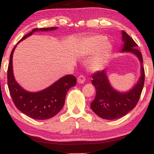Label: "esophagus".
<instances>
[{"instance_id": "1", "label": "esophagus", "mask_w": 154, "mask_h": 154, "mask_svg": "<svg viewBox=\"0 0 154 154\" xmlns=\"http://www.w3.org/2000/svg\"><path fill=\"white\" fill-rule=\"evenodd\" d=\"M85 78L83 75H80V76H79V78H78V79H77L78 83H80V84L84 83V82H85Z\"/></svg>"}]
</instances>
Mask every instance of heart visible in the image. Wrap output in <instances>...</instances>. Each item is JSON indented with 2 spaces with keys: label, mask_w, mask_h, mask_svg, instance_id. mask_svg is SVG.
Segmentation results:
<instances>
[{
  "label": "heart",
  "mask_w": 154,
  "mask_h": 154,
  "mask_svg": "<svg viewBox=\"0 0 154 154\" xmlns=\"http://www.w3.org/2000/svg\"><path fill=\"white\" fill-rule=\"evenodd\" d=\"M113 51V45L102 35H94L82 39L77 45L76 53L83 58L92 57L88 69L92 72L102 70L108 62Z\"/></svg>",
  "instance_id": "obj_1"
}]
</instances>
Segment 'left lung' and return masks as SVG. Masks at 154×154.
I'll use <instances>...</instances> for the list:
<instances>
[{"instance_id":"8db88e82","label":"left lung","mask_w":154,"mask_h":154,"mask_svg":"<svg viewBox=\"0 0 154 154\" xmlns=\"http://www.w3.org/2000/svg\"><path fill=\"white\" fill-rule=\"evenodd\" d=\"M121 34L123 42L121 52L132 53L137 57L140 63V76L130 90L121 92L111 85L106 69L93 74L92 83L95 87L96 96L90 107L98 116L106 120L119 119L132 110L140 100L144 83L143 59L141 52L136 48L137 45L124 31Z\"/></svg>"}]
</instances>
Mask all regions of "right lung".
<instances>
[{
    "instance_id": "add662e5",
    "label": "right lung",
    "mask_w": 154,
    "mask_h": 154,
    "mask_svg": "<svg viewBox=\"0 0 154 154\" xmlns=\"http://www.w3.org/2000/svg\"><path fill=\"white\" fill-rule=\"evenodd\" d=\"M56 29H57V27L33 29L30 33L24 35L17 45L35 32L50 31ZM16 47L17 45L14 46L10 54L8 69V85L14 104L21 112L31 119L36 120L51 119L63 108L67 92L71 87L75 85L76 79L73 75H66L41 91H27L21 87L14 76L12 57Z\"/></svg>"
}]
</instances>
